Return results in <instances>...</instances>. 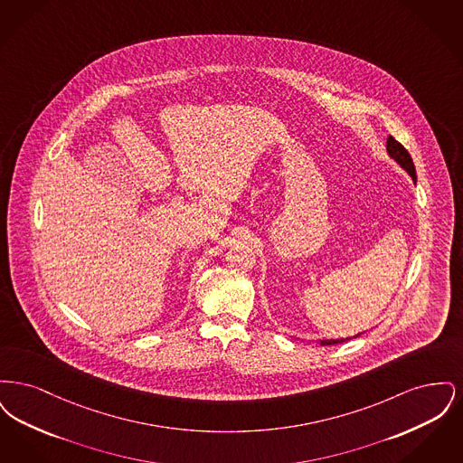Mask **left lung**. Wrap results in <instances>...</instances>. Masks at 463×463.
I'll return each mask as SVG.
<instances>
[{
	"label": "left lung",
	"instance_id": "left-lung-1",
	"mask_svg": "<svg viewBox=\"0 0 463 463\" xmlns=\"http://www.w3.org/2000/svg\"><path fill=\"white\" fill-rule=\"evenodd\" d=\"M387 155L391 156L397 165L408 174V175L413 178V182L417 184V172H415V165H413V159L411 156L408 155V151L397 142L394 137H389L387 138ZM361 333H366V331H361ZM361 333L354 335V336H345V338H326V340H319L321 345H331V344H340V342H345V340H351L359 336Z\"/></svg>",
	"mask_w": 463,
	"mask_h": 463
}]
</instances>
